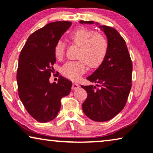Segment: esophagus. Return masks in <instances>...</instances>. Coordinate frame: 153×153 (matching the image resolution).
Returning a JSON list of instances; mask_svg holds the SVG:
<instances>
[{
	"label": "esophagus",
	"instance_id": "34e87169",
	"mask_svg": "<svg viewBox=\"0 0 153 153\" xmlns=\"http://www.w3.org/2000/svg\"><path fill=\"white\" fill-rule=\"evenodd\" d=\"M79 85L77 83H72V89L74 91V90H76V89H79Z\"/></svg>",
	"mask_w": 153,
	"mask_h": 153
}]
</instances>
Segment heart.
<instances>
[{
    "label": "heart",
    "mask_w": 153,
    "mask_h": 153,
    "mask_svg": "<svg viewBox=\"0 0 153 153\" xmlns=\"http://www.w3.org/2000/svg\"><path fill=\"white\" fill-rule=\"evenodd\" d=\"M70 38L72 42L80 47L78 58L75 61H68L63 65L61 73L67 78L76 80L87 70V64L91 68L99 66L107 51V41L103 35L95 33L87 28H80L74 31ZM65 53V44L62 40L56 43L54 54L58 59H61Z\"/></svg>",
    "instance_id": "b5f03b06"
}]
</instances>
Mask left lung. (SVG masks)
I'll return each mask as SVG.
<instances>
[{"label": "left lung", "instance_id": "left-lung-1", "mask_svg": "<svg viewBox=\"0 0 153 153\" xmlns=\"http://www.w3.org/2000/svg\"><path fill=\"white\" fill-rule=\"evenodd\" d=\"M81 24L98 26L107 38V51L97 70L88 76L93 85H81L88 97L82 104L85 116L97 122L112 119L125 107L131 87L132 63L124 39L114 28L93 21H80ZM96 86L100 88L97 89Z\"/></svg>", "mask_w": 153, "mask_h": 153}]
</instances>
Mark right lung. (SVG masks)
<instances>
[{
    "mask_svg": "<svg viewBox=\"0 0 153 153\" xmlns=\"http://www.w3.org/2000/svg\"><path fill=\"white\" fill-rule=\"evenodd\" d=\"M72 22L50 23L32 33L19 58L16 74L19 96L28 114L39 123L49 122L57 116L60 100L68 95L72 83L59 76L58 83L49 77L56 62L54 48Z\"/></svg>",
    "mask_w": 153,
    "mask_h": 153,
    "instance_id": "obj_1",
    "label": "right lung"
}]
</instances>
